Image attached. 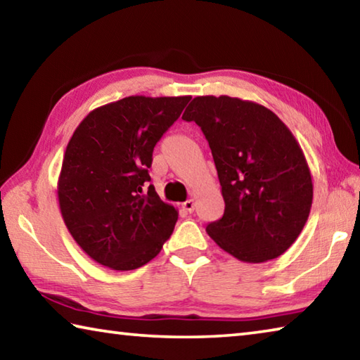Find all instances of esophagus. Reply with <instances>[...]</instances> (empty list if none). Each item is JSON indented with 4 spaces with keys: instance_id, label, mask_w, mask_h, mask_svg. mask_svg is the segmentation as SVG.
<instances>
[{
    "instance_id": "esophagus-1",
    "label": "esophagus",
    "mask_w": 360,
    "mask_h": 360,
    "mask_svg": "<svg viewBox=\"0 0 360 360\" xmlns=\"http://www.w3.org/2000/svg\"><path fill=\"white\" fill-rule=\"evenodd\" d=\"M182 208H184L187 212H193V210H195V200L193 198H188L187 202L182 203Z\"/></svg>"
}]
</instances>
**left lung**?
I'll use <instances>...</instances> for the list:
<instances>
[{
    "label": "left lung",
    "mask_w": 360,
    "mask_h": 360,
    "mask_svg": "<svg viewBox=\"0 0 360 360\" xmlns=\"http://www.w3.org/2000/svg\"><path fill=\"white\" fill-rule=\"evenodd\" d=\"M208 139L225 202L224 216L206 231L241 262L276 259L308 221L313 181L292 131L254 101L197 96L182 114Z\"/></svg>",
    "instance_id": "8db88e82"
}]
</instances>
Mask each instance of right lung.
Here are the masks:
<instances>
[{
	"label": "right lung",
	"mask_w": 360,
	"mask_h": 360,
	"mask_svg": "<svg viewBox=\"0 0 360 360\" xmlns=\"http://www.w3.org/2000/svg\"><path fill=\"white\" fill-rule=\"evenodd\" d=\"M191 96H127L94 109L72 133L58 178L66 229L90 259L135 270L160 252L178 210L149 186L152 152Z\"/></svg>",
	"instance_id": "obj_1"
}]
</instances>
